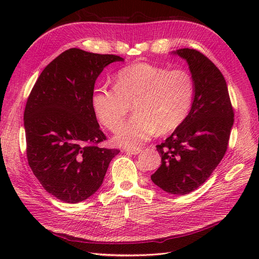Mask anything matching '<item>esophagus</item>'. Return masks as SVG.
I'll list each match as a JSON object with an SVG mask.
<instances>
[{
  "mask_svg": "<svg viewBox=\"0 0 259 259\" xmlns=\"http://www.w3.org/2000/svg\"><path fill=\"white\" fill-rule=\"evenodd\" d=\"M124 151L127 152V153H131V154H139L143 150L140 148H133V149L127 148V149H125Z\"/></svg>",
  "mask_w": 259,
  "mask_h": 259,
  "instance_id": "obj_1",
  "label": "esophagus"
}]
</instances>
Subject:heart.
<instances>
[{
  "instance_id": "1",
  "label": "heart",
  "mask_w": 259,
  "mask_h": 259,
  "mask_svg": "<svg viewBox=\"0 0 259 259\" xmlns=\"http://www.w3.org/2000/svg\"><path fill=\"white\" fill-rule=\"evenodd\" d=\"M195 93L192 74L185 69L170 70L148 62L121 69L112 89L95 90L92 105L98 120L116 132L133 105L136 114L121 128L114 142L137 147L154 133L166 134L180 126L190 112Z\"/></svg>"
}]
</instances>
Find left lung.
I'll use <instances>...</instances> for the list:
<instances>
[{"mask_svg":"<svg viewBox=\"0 0 259 259\" xmlns=\"http://www.w3.org/2000/svg\"><path fill=\"white\" fill-rule=\"evenodd\" d=\"M174 54L189 65L195 93L186 120L156 146L162 160L151 180L164 191L184 195L204 184L224 158L234 113L225 77L205 55L193 49Z\"/></svg>","mask_w":259,"mask_h":259,"instance_id":"obj_1","label":"left lung"}]
</instances>
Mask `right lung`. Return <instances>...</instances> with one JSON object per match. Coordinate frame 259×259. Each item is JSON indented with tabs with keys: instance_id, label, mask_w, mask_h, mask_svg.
I'll list each match as a JSON object with an SVG mask.
<instances>
[{
	"instance_id": "right-lung-1",
	"label": "right lung",
	"mask_w": 259,
	"mask_h": 259,
	"mask_svg": "<svg viewBox=\"0 0 259 259\" xmlns=\"http://www.w3.org/2000/svg\"><path fill=\"white\" fill-rule=\"evenodd\" d=\"M124 59L70 49L45 67L28 97L25 121L27 159L44 189L66 203L95 193L119 149L101 148L92 96L104 68Z\"/></svg>"
}]
</instances>
